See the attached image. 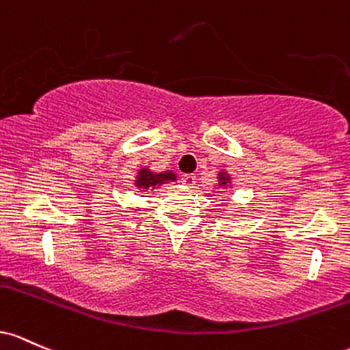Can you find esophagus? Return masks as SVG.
Segmentation results:
<instances>
[{
	"instance_id": "obj_1",
	"label": "esophagus",
	"mask_w": 350,
	"mask_h": 350,
	"mask_svg": "<svg viewBox=\"0 0 350 350\" xmlns=\"http://www.w3.org/2000/svg\"><path fill=\"white\" fill-rule=\"evenodd\" d=\"M195 182H196V176L193 174H187V175L182 176V183H183V185L193 187Z\"/></svg>"
}]
</instances>
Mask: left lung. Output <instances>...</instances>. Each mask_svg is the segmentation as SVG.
<instances>
[{
	"instance_id": "1",
	"label": "left lung",
	"mask_w": 350,
	"mask_h": 350,
	"mask_svg": "<svg viewBox=\"0 0 350 350\" xmlns=\"http://www.w3.org/2000/svg\"><path fill=\"white\" fill-rule=\"evenodd\" d=\"M218 178H219V182H221V185H226V183L230 182V178H228V176H226L225 174H219Z\"/></svg>"
}]
</instances>
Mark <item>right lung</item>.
I'll return each mask as SVG.
<instances>
[{
	"instance_id": "right-lung-1",
	"label": "right lung",
	"mask_w": 350,
	"mask_h": 350,
	"mask_svg": "<svg viewBox=\"0 0 350 350\" xmlns=\"http://www.w3.org/2000/svg\"><path fill=\"white\" fill-rule=\"evenodd\" d=\"M167 180H175V175L170 174V172H167V174H154L148 168H144L137 175L135 185L142 188V190H152V188L162 185Z\"/></svg>"
}]
</instances>
